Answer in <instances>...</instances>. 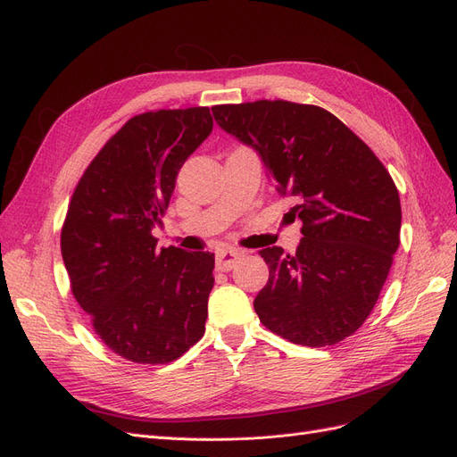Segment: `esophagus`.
<instances>
[{
	"instance_id": "34e87169",
	"label": "esophagus",
	"mask_w": 457,
	"mask_h": 457,
	"mask_svg": "<svg viewBox=\"0 0 457 457\" xmlns=\"http://www.w3.org/2000/svg\"><path fill=\"white\" fill-rule=\"evenodd\" d=\"M242 253L238 249H230V247H221L215 251V264L219 270H232L234 264L238 262Z\"/></svg>"
}]
</instances>
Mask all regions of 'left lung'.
<instances>
[{
    "mask_svg": "<svg viewBox=\"0 0 457 457\" xmlns=\"http://www.w3.org/2000/svg\"><path fill=\"white\" fill-rule=\"evenodd\" d=\"M219 127L253 147L303 221L296 253L266 247L261 323L293 344L321 348L369 318L399 247L401 200L363 139L327 109L286 100L212 107Z\"/></svg>",
    "mask_w": 457,
    "mask_h": 457,
    "instance_id": "8db88e82",
    "label": "left lung"
}]
</instances>
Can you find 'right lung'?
<instances>
[{
    "label": "right lung",
    "instance_id": "add662e5",
    "mask_svg": "<svg viewBox=\"0 0 457 457\" xmlns=\"http://www.w3.org/2000/svg\"><path fill=\"white\" fill-rule=\"evenodd\" d=\"M212 129L208 107L132 117L94 156L70 202L60 247L71 293L107 348L134 363H170L206 330L213 253L156 249L151 230Z\"/></svg>",
    "mask_w": 457,
    "mask_h": 457
}]
</instances>
